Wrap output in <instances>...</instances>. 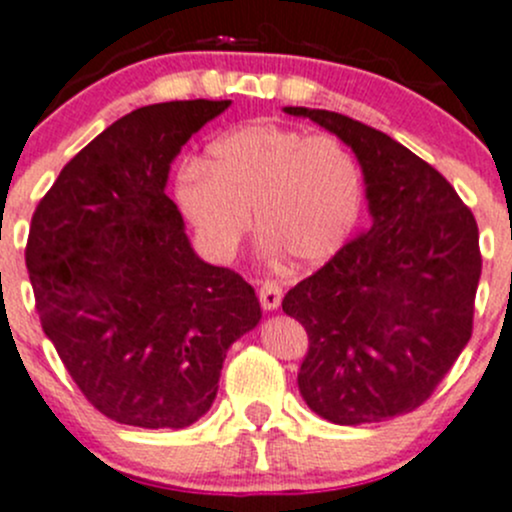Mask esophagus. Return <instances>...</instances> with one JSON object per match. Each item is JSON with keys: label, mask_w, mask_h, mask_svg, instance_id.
<instances>
[{"label": "esophagus", "mask_w": 512, "mask_h": 512, "mask_svg": "<svg viewBox=\"0 0 512 512\" xmlns=\"http://www.w3.org/2000/svg\"><path fill=\"white\" fill-rule=\"evenodd\" d=\"M257 294H260V304L262 309H267V312H272V309L280 307L282 302V287L277 285L275 280H265L257 289Z\"/></svg>", "instance_id": "1"}]
</instances>
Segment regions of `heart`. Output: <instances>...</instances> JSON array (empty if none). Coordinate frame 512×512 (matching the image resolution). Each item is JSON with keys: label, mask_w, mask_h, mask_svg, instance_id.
<instances>
[{"label": "heart", "mask_w": 512, "mask_h": 512, "mask_svg": "<svg viewBox=\"0 0 512 512\" xmlns=\"http://www.w3.org/2000/svg\"><path fill=\"white\" fill-rule=\"evenodd\" d=\"M208 153L180 165L178 200L210 255L237 250L252 208L265 245L299 267L324 265L352 235L364 173L339 136L250 123L210 143Z\"/></svg>", "instance_id": "b5f03b06"}]
</instances>
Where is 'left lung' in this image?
Wrapping results in <instances>:
<instances>
[{
    "instance_id": "1",
    "label": "left lung",
    "mask_w": 512,
    "mask_h": 512,
    "mask_svg": "<svg viewBox=\"0 0 512 512\" xmlns=\"http://www.w3.org/2000/svg\"><path fill=\"white\" fill-rule=\"evenodd\" d=\"M285 113L352 148L371 215L369 230L282 299L309 337L299 394L339 426L409 414L471 339L483 262L476 218L433 165L386 133L322 108Z\"/></svg>"
}]
</instances>
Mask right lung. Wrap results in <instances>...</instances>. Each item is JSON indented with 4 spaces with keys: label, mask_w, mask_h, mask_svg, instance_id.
<instances>
[{
    "label": "right lung",
    "mask_w": 512,
    "mask_h": 512,
    "mask_svg": "<svg viewBox=\"0 0 512 512\" xmlns=\"http://www.w3.org/2000/svg\"><path fill=\"white\" fill-rule=\"evenodd\" d=\"M230 101L136 108L98 133L34 210L27 270L44 334L94 409L141 428L208 414L227 349L262 319L255 289L200 260L168 170Z\"/></svg>",
    "instance_id": "right-lung-1"
}]
</instances>
